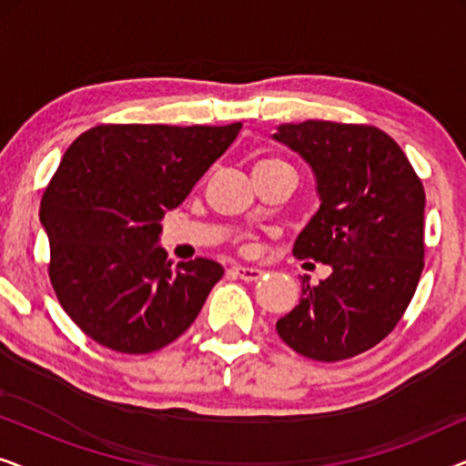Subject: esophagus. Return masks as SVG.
I'll use <instances>...</instances> for the list:
<instances>
[{"mask_svg": "<svg viewBox=\"0 0 466 466\" xmlns=\"http://www.w3.org/2000/svg\"><path fill=\"white\" fill-rule=\"evenodd\" d=\"M233 273L244 282H257V279L263 276V271L257 269V267H246V265H233Z\"/></svg>", "mask_w": 466, "mask_h": 466, "instance_id": "1", "label": "esophagus"}]
</instances>
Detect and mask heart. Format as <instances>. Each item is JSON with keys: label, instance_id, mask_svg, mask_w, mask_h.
Listing matches in <instances>:
<instances>
[{"label": "heart", "instance_id": "1", "mask_svg": "<svg viewBox=\"0 0 466 466\" xmlns=\"http://www.w3.org/2000/svg\"><path fill=\"white\" fill-rule=\"evenodd\" d=\"M265 161H273V158H265ZM260 163H263V161H260Z\"/></svg>", "mask_w": 466, "mask_h": 466}]
</instances>
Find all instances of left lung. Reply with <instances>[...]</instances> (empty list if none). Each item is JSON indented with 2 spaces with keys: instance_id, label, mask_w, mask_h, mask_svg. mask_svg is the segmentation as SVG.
<instances>
[{
  "instance_id": "left-lung-1",
  "label": "left lung",
  "mask_w": 466,
  "mask_h": 466,
  "mask_svg": "<svg viewBox=\"0 0 466 466\" xmlns=\"http://www.w3.org/2000/svg\"><path fill=\"white\" fill-rule=\"evenodd\" d=\"M273 137L311 165L322 201L292 254L333 267L318 286L303 278L301 303L276 330L311 360L352 359L392 333L418 289L422 180L378 127L305 120L282 125Z\"/></svg>"
}]
</instances>
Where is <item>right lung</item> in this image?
I'll use <instances>...</instances> for the list:
<instances>
[{
  "label": "right lung",
  "instance_id": "obj_1",
  "mask_svg": "<svg viewBox=\"0 0 466 466\" xmlns=\"http://www.w3.org/2000/svg\"><path fill=\"white\" fill-rule=\"evenodd\" d=\"M225 127L97 125L63 155L40 203L48 278L82 333L123 354H150L195 322L222 278L209 258L171 265L155 246L165 209L238 137Z\"/></svg>",
  "mask_w": 466,
  "mask_h": 466
}]
</instances>
